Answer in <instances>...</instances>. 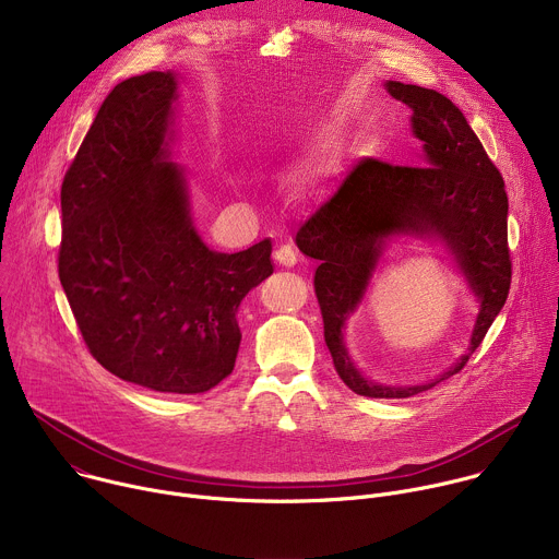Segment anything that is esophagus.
Returning a JSON list of instances; mask_svg holds the SVG:
<instances>
[{"label":"esophagus","mask_w":559,"mask_h":559,"mask_svg":"<svg viewBox=\"0 0 559 559\" xmlns=\"http://www.w3.org/2000/svg\"><path fill=\"white\" fill-rule=\"evenodd\" d=\"M274 261H276L281 267H294L296 261H298V257H296V252H294L289 246H281V248L274 250Z\"/></svg>","instance_id":"obj_1"}]
</instances>
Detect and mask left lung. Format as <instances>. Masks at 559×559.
<instances>
[{"label":"left lung","mask_w":559,"mask_h":559,"mask_svg":"<svg viewBox=\"0 0 559 559\" xmlns=\"http://www.w3.org/2000/svg\"><path fill=\"white\" fill-rule=\"evenodd\" d=\"M386 91L412 108V128L423 141L425 166L360 158L338 190L300 225L296 246L318 261L313 289L323 313L325 343L343 382L358 395L409 397L457 373L504 307L511 287L509 199L500 170L451 99L401 82H386ZM393 233L438 235L481 298L469 352L436 383L376 385L353 367L342 343L346 316L368 284L383 238Z\"/></svg>","instance_id":"1"}]
</instances>
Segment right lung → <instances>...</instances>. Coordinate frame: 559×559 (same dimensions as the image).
<instances>
[{"label":"right lung","instance_id":"obj_1","mask_svg":"<svg viewBox=\"0 0 559 559\" xmlns=\"http://www.w3.org/2000/svg\"><path fill=\"white\" fill-rule=\"evenodd\" d=\"M177 79L145 72L102 104L61 183L59 281L93 358L126 382L203 393L234 369L236 311L272 241L212 252L170 162Z\"/></svg>","mask_w":559,"mask_h":559}]
</instances>
